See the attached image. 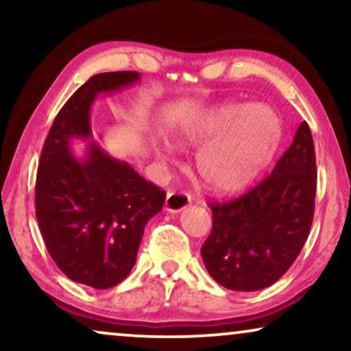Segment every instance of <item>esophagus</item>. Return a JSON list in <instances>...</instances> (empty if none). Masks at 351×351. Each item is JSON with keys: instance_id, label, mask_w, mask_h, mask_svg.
Masks as SVG:
<instances>
[{"instance_id": "34e87169", "label": "esophagus", "mask_w": 351, "mask_h": 351, "mask_svg": "<svg viewBox=\"0 0 351 351\" xmlns=\"http://www.w3.org/2000/svg\"><path fill=\"white\" fill-rule=\"evenodd\" d=\"M191 203V196L189 193H184V191H169L166 196V204L165 209L167 213H180L184 210L186 206Z\"/></svg>"}]
</instances>
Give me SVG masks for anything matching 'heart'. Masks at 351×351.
<instances>
[{
	"label": "heart",
	"mask_w": 351,
	"mask_h": 351,
	"mask_svg": "<svg viewBox=\"0 0 351 351\" xmlns=\"http://www.w3.org/2000/svg\"><path fill=\"white\" fill-rule=\"evenodd\" d=\"M281 138V119L265 104L215 105L177 129L179 145L204 147L196 156V169L204 184L220 193L251 185L273 161ZM156 152L161 160H169L174 147L165 141Z\"/></svg>",
	"instance_id": "obj_1"
}]
</instances>
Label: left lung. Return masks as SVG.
Returning <instances> with one entry per match:
<instances>
[{
  "instance_id": "left-lung-1",
  "label": "left lung",
  "mask_w": 351,
  "mask_h": 351,
  "mask_svg": "<svg viewBox=\"0 0 351 351\" xmlns=\"http://www.w3.org/2000/svg\"><path fill=\"white\" fill-rule=\"evenodd\" d=\"M315 195V145L304 121L270 177L241 198L210 204L213 232L201 257L213 280L243 292L280 280L308 238Z\"/></svg>"
}]
</instances>
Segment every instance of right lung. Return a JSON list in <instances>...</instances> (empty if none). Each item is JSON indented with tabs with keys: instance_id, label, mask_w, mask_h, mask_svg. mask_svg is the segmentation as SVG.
Here are the masks:
<instances>
[{
	"instance_id": "1",
	"label": "right lung",
	"mask_w": 351,
	"mask_h": 351,
	"mask_svg": "<svg viewBox=\"0 0 351 351\" xmlns=\"http://www.w3.org/2000/svg\"><path fill=\"white\" fill-rule=\"evenodd\" d=\"M137 71L90 76L57 114L38 165L35 206L40 232L57 267L71 281L108 289L131 273L143 228L166 193L93 138L90 108L100 94L138 83ZM75 138L89 141L83 157Z\"/></svg>"
}]
</instances>
